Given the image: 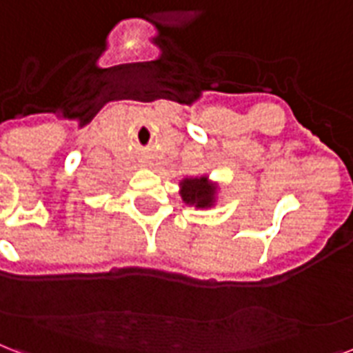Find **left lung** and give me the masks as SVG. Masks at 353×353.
I'll use <instances>...</instances> for the list:
<instances>
[{
  "label": "left lung",
  "instance_id": "1",
  "mask_svg": "<svg viewBox=\"0 0 353 353\" xmlns=\"http://www.w3.org/2000/svg\"><path fill=\"white\" fill-rule=\"evenodd\" d=\"M180 196L188 206H195L199 210L214 208L219 202V184L210 180L208 174L202 176H184L179 182Z\"/></svg>",
  "mask_w": 353,
  "mask_h": 353
}]
</instances>
